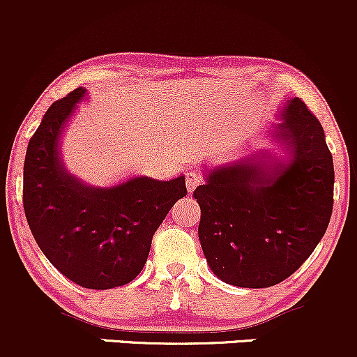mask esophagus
I'll list each match as a JSON object with an SVG mask.
<instances>
[{
  "mask_svg": "<svg viewBox=\"0 0 357 357\" xmlns=\"http://www.w3.org/2000/svg\"><path fill=\"white\" fill-rule=\"evenodd\" d=\"M204 181L203 179V176L198 173V171H188L186 173V188H188V191H195L196 188L199 186V184H202Z\"/></svg>",
  "mask_w": 357,
  "mask_h": 357,
  "instance_id": "34e87169",
  "label": "esophagus"
}]
</instances>
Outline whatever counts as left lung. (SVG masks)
<instances>
[{
  "label": "left lung",
  "instance_id": "8db88e82",
  "mask_svg": "<svg viewBox=\"0 0 357 357\" xmlns=\"http://www.w3.org/2000/svg\"><path fill=\"white\" fill-rule=\"evenodd\" d=\"M275 137L287 146L289 162L216 167L192 192L202 208L204 257L230 285L284 282L310 257L333 215V154L304 100L287 102Z\"/></svg>",
  "mask_w": 357,
  "mask_h": 357
}]
</instances>
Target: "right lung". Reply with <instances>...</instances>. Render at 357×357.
<instances>
[{"instance_id": "add662e5", "label": "right lung", "mask_w": 357, "mask_h": 357, "mask_svg": "<svg viewBox=\"0 0 357 357\" xmlns=\"http://www.w3.org/2000/svg\"><path fill=\"white\" fill-rule=\"evenodd\" d=\"M85 92L79 87L53 102L28 142L23 208L53 267L77 285L107 290L141 273L155 230L188 191L183 176L171 181L141 176L112 188H92L67 173L59 139Z\"/></svg>"}]
</instances>
